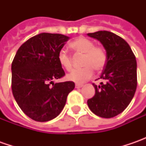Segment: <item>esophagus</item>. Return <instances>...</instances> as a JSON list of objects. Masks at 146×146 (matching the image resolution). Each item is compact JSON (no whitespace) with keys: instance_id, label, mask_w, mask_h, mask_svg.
<instances>
[{"instance_id":"esophagus-1","label":"esophagus","mask_w":146,"mask_h":146,"mask_svg":"<svg viewBox=\"0 0 146 146\" xmlns=\"http://www.w3.org/2000/svg\"><path fill=\"white\" fill-rule=\"evenodd\" d=\"M82 87H83V84H76V88H80Z\"/></svg>"}]
</instances>
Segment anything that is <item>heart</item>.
<instances>
[{
	"label": "heart",
	"mask_w": 146,
	"mask_h": 146,
	"mask_svg": "<svg viewBox=\"0 0 146 146\" xmlns=\"http://www.w3.org/2000/svg\"><path fill=\"white\" fill-rule=\"evenodd\" d=\"M71 48L77 53H84L82 69L73 70L67 76L69 80L81 84L89 80L93 76V69L101 70L106 63V53L103 48L94 46V43L85 37L80 36L70 44ZM58 60L60 65L66 70L72 69V59L68 52L62 48L58 53Z\"/></svg>",
	"instance_id": "1"
}]
</instances>
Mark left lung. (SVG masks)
Listing matches in <instances>:
<instances>
[{"instance_id":"1","label":"left lung","mask_w":146,"mask_h":146,"mask_svg":"<svg viewBox=\"0 0 146 146\" xmlns=\"http://www.w3.org/2000/svg\"><path fill=\"white\" fill-rule=\"evenodd\" d=\"M100 41L106 52V63L101 75L106 83L93 84L95 95L88 99L91 111L102 118L119 115L131 102L137 85V61L129 44L120 36L107 31L88 33Z\"/></svg>"}]
</instances>
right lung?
<instances>
[{
    "label": "right lung",
    "instance_id": "obj_1",
    "mask_svg": "<svg viewBox=\"0 0 146 146\" xmlns=\"http://www.w3.org/2000/svg\"><path fill=\"white\" fill-rule=\"evenodd\" d=\"M69 39L62 34L40 33L23 43L15 54L11 66L12 92L21 110L33 120L56 118L75 88L72 81L53 83L65 76L58 53Z\"/></svg>",
    "mask_w": 146,
    "mask_h": 146
}]
</instances>
